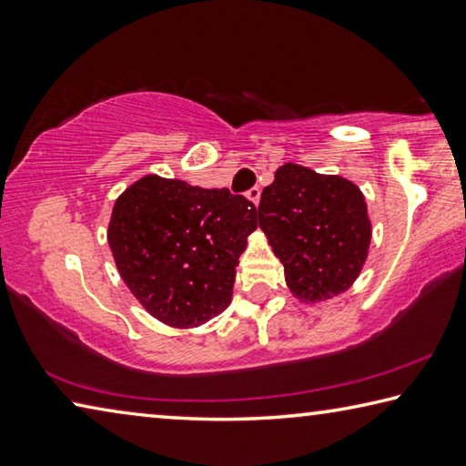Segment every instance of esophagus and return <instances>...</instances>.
Listing matches in <instances>:
<instances>
[{
  "instance_id": "1",
  "label": "esophagus",
  "mask_w": 466,
  "mask_h": 466,
  "mask_svg": "<svg viewBox=\"0 0 466 466\" xmlns=\"http://www.w3.org/2000/svg\"><path fill=\"white\" fill-rule=\"evenodd\" d=\"M247 197H248V199L252 201V203H258V199H261V188H258V187H252V188H248V191H247Z\"/></svg>"
}]
</instances>
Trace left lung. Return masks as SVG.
<instances>
[{"instance_id": "obj_1", "label": "left lung", "mask_w": 466, "mask_h": 466, "mask_svg": "<svg viewBox=\"0 0 466 466\" xmlns=\"http://www.w3.org/2000/svg\"><path fill=\"white\" fill-rule=\"evenodd\" d=\"M258 226L304 302L341 294L366 263L372 226L360 188L343 177L283 164L263 188Z\"/></svg>"}]
</instances>
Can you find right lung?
<instances>
[{
  "label": "right lung",
  "mask_w": 466,
  "mask_h": 466,
  "mask_svg": "<svg viewBox=\"0 0 466 466\" xmlns=\"http://www.w3.org/2000/svg\"><path fill=\"white\" fill-rule=\"evenodd\" d=\"M255 228L257 208L247 197L147 175L115 201L108 244L144 309L188 329L230 304L236 265Z\"/></svg>",
  "instance_id": "add662e5"
}]
</instances>
